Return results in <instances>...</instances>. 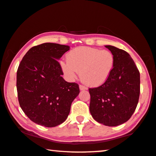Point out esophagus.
<instances>
[{"mask_svg":"<svg viewBox=\"0 0 156 156\" xmlns=\"http://www.w3.org/2000/svg\"><path fill=\"white\" fill-rule=\"evenodd\" d=\"M79 88H80V90H87V88L85 87V86L83 85H79Z\"/></svg>","mask_w":156,"mask_h":156,"instance_id":"obj_1","label":"esophagus"}]
</instances>
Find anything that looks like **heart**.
Returning a JSON list of instances; mask_svg holds the SVG:
<instances>
[{
	"instance_id": "b5f03b06",
	"label": "heart",
	"mask_w": 156,
	"mask_h": 156,
	"mask_svg": "<svg viewBox=\"0 0 156 156\" xmlns=\"http://www.w3.org/2000/svg\"><path fill=\"white\" fill-rule=\"evenodd\" d=\"M115 63V56L109 51L80 46L69 52L66 61L60 62V66L68 80H73L80 71L84 82L98 87L109 79Z\"/></svg>"
}]
</instances>
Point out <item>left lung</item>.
Masks as SVG:
<instances>
[{
	"instance_id": "1",
	"label": "left lung",
	"mask_w": 156,
	"mask_h": 156,
	"mask_svg": "<svg viewBox=\"0 0 156 156\" xmlns=\"http://www.w3.org/2000/svg\"><path fill=\"white\" fill-rule=\"evenodd\" d=\"M113 53L115 66L107 82L90 88V111L98 123L117 126L126 122L137 107L140 93V72L126 51L105 46Z\"/></svg>"
}]
</instances>
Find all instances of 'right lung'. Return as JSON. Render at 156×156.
Returning <instances> with one entry per match:
<instances>
[{
	"label": "right lung",
	"instance_id": "1",
	"mask_svg": "<svg viewBox=\"0 0 156 156\" xmlns=\"http://www.w3.org/2000/svg\"><path fill=\"white\" fill-rule=\"evenodd\" d=\"M69 46L44 43L32 47L17 69L16 89L22 110L30 119L55 127L66 119L73 101L79 94L77 83H68L58 60Z\"/></svg>",
	"mask_w": 156,
	"mask_h": 156
}]
</instances>
